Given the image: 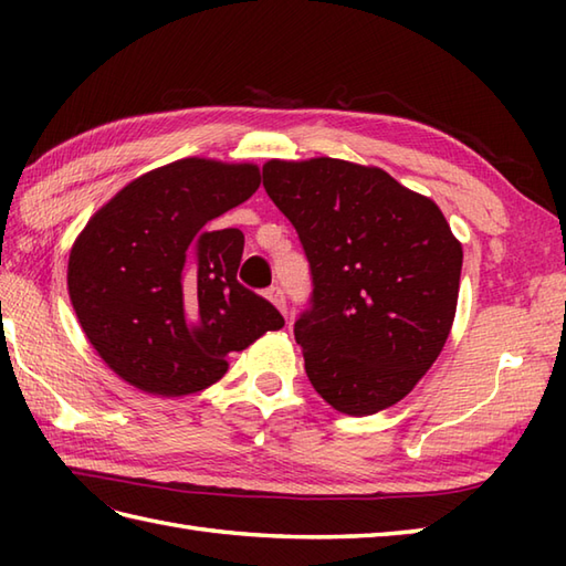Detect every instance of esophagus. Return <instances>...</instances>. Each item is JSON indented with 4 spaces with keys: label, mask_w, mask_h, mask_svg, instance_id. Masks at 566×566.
I'll return each instance as SVG.
<instances>
[{
    "label": "esophagus",
    "mask_w": 566,
    "mask_h": 566,
    "mask_svg": "<svg viewBox=\"0 0 566 566\" xmlns=\"http://www.w3.org/2000/svg\"><path fill=\"white\" fill-rule=\"evenodd\" d=\"M268 298H270V302L276 306V308H280L282 311V314H286V296H284V290H282V286H270V290H268Z\"/></svg>",
    "instance_id": "esophagus-1"
}]
</instances>
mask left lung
I'll return each instance as SVG.
<instances>
[{
	"mask_svg": "<svg viewBox=\"0 0 566 566\" xmlns=\"http://www.w3.org/2000/svg\"><path fill=\"white\" fill-rule=\"evenodd\" d=\"M262 185L311 268L294 323L308 381L347 416L401 401L438 359L460 294L462 245L438 203L335 158L270 160Z\"/></svg>",
	"mask_w": 566,
	"mask_h": 566,
	"instance_id": "left-lung-1",
	"label": "left lung"
}]
</instances>
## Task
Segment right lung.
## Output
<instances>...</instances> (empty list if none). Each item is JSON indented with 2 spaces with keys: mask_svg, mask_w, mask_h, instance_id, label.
<instances>
[{
  "mask_svg": "<svg viewBox=\"0 0 566 566\" xmlns=\"http://www.w3.org/2000/svg\"><path fill=\"white\" fill-rule=\"evenodd\" d=\"M258 187L255 165L177 160L126 185L75 240L72 308L94 350L136 389H207L226 375L228 353L284 326L238 282L243 233L209 228Z\"/></svg>",
  "mask_w": 566,
  "mask_h": 566,
  "instance_id": "right-lung-1",
  "label": "right lung"
}]
</instances>
